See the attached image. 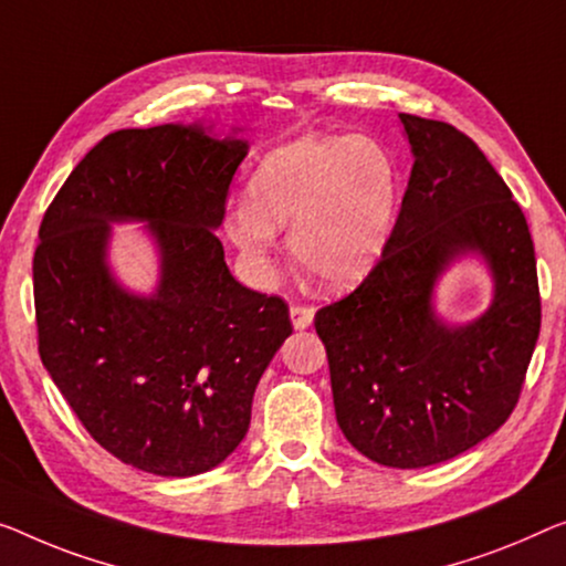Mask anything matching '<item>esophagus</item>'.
I'll return each instance as SVG.
<instances>
[{
	"label": "esophagus",
	"instance_id": "obj_1",
	"mask_svg": "<svg viewBox=\"0 0 566 566\" xmlns=\"http://www.w3.org/2000/svg\"><path fill=\"white\" fill-rule=\"evenodd\" d=\"M290 317H292L294 331H305V327L312 325V319H315V310L305 307V305H292L290 307Z\"/></svg>",
	"mask_w": 566,
	"mask_h": 566
}]
</instances>
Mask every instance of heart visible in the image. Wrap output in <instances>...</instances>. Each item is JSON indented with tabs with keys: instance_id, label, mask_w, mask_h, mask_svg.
Listing matches in <instances>:
<instances>
[{
	"instance_id": "1",
	"label": "heart",
	"mask_w": 566,
	"mask_h": 566,
	"mask_svg": "<svg viewBox=\"0 0 566 566\" xmlns=\"http://www.w3.org/2000/svg\"><path fill=\"white\" fill-rule=\"evenodd\" d=\"M399 192V165L381 142L305 134L261 159L249 200L229 206L223 229L261 269L272 266L276 229H290V249L307 274L350 286L389 249Z\"/></svg>"
}]
</instances>
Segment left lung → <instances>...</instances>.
I'll return each instance as SVG.
<instances>
[{
  "mask_svg": "<svg viewBox=\"0 0 566 566\" xmlns=\"http://www.w3.org/2000/svg\"><path fill=\"white\" fill-rule=\"evenodd\" d=\"M415 167L389 249L315 315L345 440L386 468H427L491 437L516 409L542 327L524 210L468 134L399 114ZM460 253L492 266L483 318L439 323L431 290Z\"/></svg>",
  "mask_w": 566,
  "mask_h": 566,
  "instance_id": "left-lung-1",
  "label": "left lung"
}]
</instances>
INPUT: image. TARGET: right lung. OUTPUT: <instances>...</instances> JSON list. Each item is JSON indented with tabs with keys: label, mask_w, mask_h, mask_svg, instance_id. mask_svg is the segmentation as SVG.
<instances>
[{
	"label": "right lung",
	"mask_w": 566,
	"mask_h": 566,
	"mask_svg": "<svg viewBox=\"0 0 566 566\" xmlns=\"http://www.w3.org/2000/svg\"><path fill=\"white\" fill-rule=\"evenodd\" d=\"M249 145L200 126L108 134L67 175L32 259L38 350L86 432L132 468L188 478L249 432L290 307L239 284L213 233ZM147 220L160 284L139 298L105 266L108 222Z\"/></svg>",
	"instance_id": "obj_1"
}]
</instances>
